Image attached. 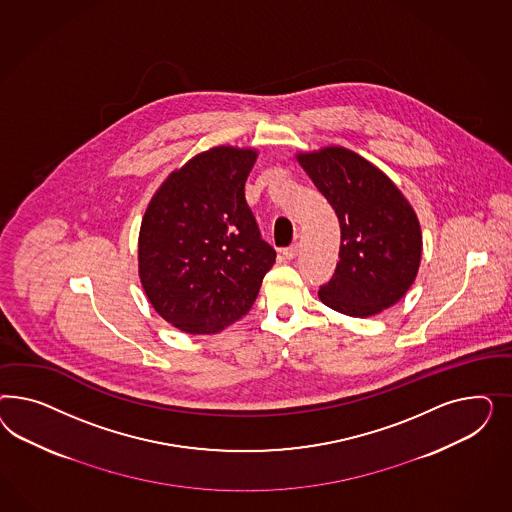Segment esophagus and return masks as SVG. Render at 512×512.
Masks as SVG:
<instances>
[{"mask_svg": "<svg viewBox=\"0 0 512 512\" xmlns=\"http://www.w3.org/2000/svg\"><path fill=\"white\" fill-rule=\"evenodd\" d=\"M296 253H298V244H293V246H289V248L283 249V257L285 259H295Z\"/></svg>", "mask_w": 512, "mask_h": 512, "instance_id": "1", "label": "esophagus"}]
</instances>
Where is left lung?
I'll return each mask as SVG.
<instances>
[{"label":"left lung","instance_id":"1","mask_svg":"<svg viewBox=\"0 0 512 512\" xmlns=\"http://www.w3.org/2000/svg\"><path fill=\"white\" fill-rule=\"evenodd\" d=\"M340 221V263L321 302L351 317L394 306L419 272L422 233L413 206L387 174L341 148L296 155Z\"/></svg>","mask_w":512,"mask_h":512}]
</instances>
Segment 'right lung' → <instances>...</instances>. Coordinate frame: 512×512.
Segmentation results:
<instances>
[{
  "instance_id": "1",
  "label": "right lung",
  "mask_w": 512,
  "mask_h": 512,
  "mask_svg": "<svg viewBox=\"0 0 512 512\" xmlns=\"http://www.w3.org/2000/svg\"><path fill=\"white\" fill-rule=\"evenodd\" d=\"M257 150L216 146L155 191L139 234V276L154 310L186 334H216L248 313L276 251L244 186Z\"/></svg>"
}]
</instances>
